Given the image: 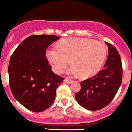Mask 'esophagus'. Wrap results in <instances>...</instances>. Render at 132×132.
Segmentation results:
<instances>
[{"label": "esophagus", "mask_w": 132, "mask_h": 132, "mask_svg": "<svg viewBox=\"0 0 132 132\" xmlns=\"http://www.w3.org/2000/svg\"><path fill=\"white\" fill-rule=\"evenodd\" d=\"M63 82H64L65 83H67V84H70V83H71L72 82V80H71V79H65L64 81H63Z\"/></svg>", "instance_id": "obj_1"}]
</instances>
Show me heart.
<instances>
[{"mask_svg":"<svg viewBox=\"0 0 132 132\" xmlns=\"http://www.w3.org/2000/svg\"><path fill=\"white\" fill-rule=\"evenodd\" d=\"M106 56V47L100 42L89 38H68L62 40L56 47L49 49L46 56L53 69L60 73L70 63V74H79L81 78H88L97 74Z\"/></svg>","mask_w":132,"mask_h":132,"instance_id":"heart-1","label":"heart"}]
</instances>
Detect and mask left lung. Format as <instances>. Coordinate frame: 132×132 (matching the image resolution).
I'll return each instance as SVG.
<instances>
[{
	"mask_svg": "<svg viewBox=\"0 0 132 132\" xmlns=\"http://www.w3.org/2000/svg\"><path fill=\"white\" fill-rule=\"evenodd\" d=\"M108 58L103 69L92 78L82 81L81 90L75 94L77 102L89 110H98L107 106L117 94L122 83V65L119 53L110 43Z\"/></svg>",
	"mask_w": 132,
	"mask_h": 132,
	"instance_id": "obj_1",
	"label": "left lung"
}]
</instances>
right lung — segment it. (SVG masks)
I'll return each instance as SVG.
<instances>
[{"label": "right lung", "mask_w": 132, "mask_h": 132, "mask_svg": "<svg viewBox=\"0 0 132 132\" xmlns=\"http://www.w3.org/2000/svg\"><path fill=\"white\" fill-rule=\"evenodd\" d=\"M59 38L54 35H32L20 43L10 58L11 93L32 112L47 109L55 99L56 90L64 80L53 72L45 54L48 47Z\"/></svg>", "instance_id": "obj_1"}]
</instances>
